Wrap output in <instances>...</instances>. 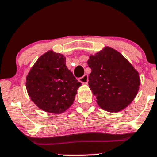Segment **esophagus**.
Instances as JSON below:
<instances>
[{
    "label": "esophagus",
    "mask_w": 157,
    "mask_h": 157,
    "mask_svg": "<svg viewBox=\"0 0 157 157\" xmlns=\"http://www.w3.org/2000/svg\"><path fill=\"white\" fill-rule=\"evenodd\" d=\"M80 81L83 84H87L88 81H89V79H88V75L87 74H84L82 77L80 78Z\"/></svg>",
    "instance_id": "1"
}]
</instances>
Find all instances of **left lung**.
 <instances>
[{
	"instance_id": "8db88e82",
	"label": "left lung",
	"mask_w": 157,
	"mask_h": 157,
	"mask_svg": "<svg viewBox=\"0 0 157 157\" xmlns=\"http://www.w3.org/2000/svg\"><path fill=\"white\" fill-rule=\"evenodd\" d=\"M92 70L89 85L99 106L109 112L122 111L132 102L140 85L138 71L115 49L105 46L87 61Z\"/></svg>"
}]
</instances>
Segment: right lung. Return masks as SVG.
Instances as JSON below:
<instances>
[{
    "label": "right lung",
    "instance_id": "obj_1",
    "mask_svg": "<svg viewBox=\"0 0 157 157\" xmlns=\"http://www.w3.org/2000/svg\"><path fill=\"white\" fill-rule=\"evenodd\" d=\"M65 62L64 55L49 50L38 58L26 76V86L30 99L48 113L61 114L67 111L81 86Z\"/></svg>",
    "mask_w": 157,
    "mask_h": 157
}]
</instances>
